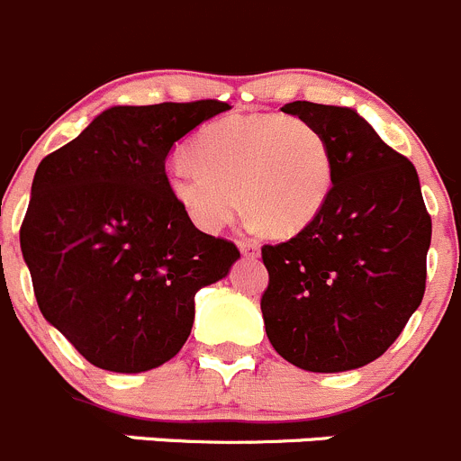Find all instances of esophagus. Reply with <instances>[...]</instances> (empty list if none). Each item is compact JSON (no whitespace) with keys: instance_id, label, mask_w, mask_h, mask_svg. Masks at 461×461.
<instances>
[{"instance_id":"1","label":"esophagus","mask_w":461,"mask_h":461,"mask_svg":"<svg viewBox=\"0 0 461 461\" xmlns=\"http://www.w3.org/2000/svg\"><path fill=\"white\" fill-rule=\"evenodd\" d=\"M236 243H239V250L243 252L245 257H257L259 255V243H257V240H252V239H239L236 240Z\"/></svg>"}]
</instances>
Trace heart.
Returning a JSON list of instances; mask_svg holds the SVG:
<instances>
[{
    "label": "heart",
    "instance_id": "b5f03b06",
    "mask_svg": "<svg viewBox=\"0 0 461 461\" xmlns=\"http://www.w3.org/2000/svg\"><path fill=\"white\" fill-rule=\"evenodd\" d=\"M166 186L202 231L225 230L245 204L266 231L291 236L328 200L332 152L303 118L231 115L195 133L188 158L167 167Z\"/></svg>",
    "mask_w": 461,
    "mask_h": 461
}]
</instances>
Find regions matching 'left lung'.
<instances>
[{
  "mask_svg": "<svg viewBox=\"0 0 461 461\" xmlns=\"http://www.w3.org/2000/svg\"><path fill=\"white\" fill-rule=\"evenodd\" d=\"M282 111L321 129L332 188L298 236L261 248L266 334L303 371H352L384 355L419 309L432 221L416 167L355 109L291 102Z\"/></svg>",
  "mask_w": 461,
  "mask_h": 461,
  "instance_id": "obj_1",
  "label": "left lung"
}]
</instances>
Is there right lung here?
Instances as JSON below:
<instances>
[{
	"mask_svg": "<svg viewBox=\"0 0 461 461\" xmlns=\"http://www.w3.org/2000/svg\"><path fill=\"white\" fill-rule=\"evenodd\" d=\"M227 109L111 106L38 166L20 248L45 321L93 366L143 373L172 359L195 294L240 257L197 230L166 186L175 143Z\"/></svg>",
	"mask_w": 461,
	"mask_h": 461,
	"instance_id": "right-lung-1",
	"label": "right lung"
}]
</instances>
